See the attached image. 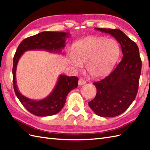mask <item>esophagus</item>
Here are the masks:
<instances>
[{"label":"esophagus","mask_w":150,"mask_h":150,"mask_svg":"<svg viewBox=\"0 0 150 150\" xmlns=\"http://www.w3.org/2000/svg\"><path fill=\"white\" fill-rule=\"evenodd\" d=\"M78 84H79V85H83V84H86V81H85L84 80H83V79H79V80Z\"/></svg>","instance_id":"34e87169"}]
</instances>
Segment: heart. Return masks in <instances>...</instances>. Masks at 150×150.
<instances>
[{
  "mask_svg": "<svg viewBox=\"0 0 150 150\" xmlns=\"http://www.w3.org/2000/svg\"><path fill=\"white\" fill-rule=\"evenodd\" d=\"M120 55V47L111 39L89 37L75 44L67 62L75 70H80L86 64L88 73L93 77H100L110 72Z\"/></svg>",
  "mask_w": 150,
  "mask_h": 150,
  "instance_id": "heart-1",
  "label": "heart"
}]
</instances>
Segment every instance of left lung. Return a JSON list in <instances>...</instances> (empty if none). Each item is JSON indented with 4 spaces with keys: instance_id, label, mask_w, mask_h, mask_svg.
Returning a JSON list of instances; mask_svg holds the SVG:
<instances>
[{
    "instance_id": "obj_1",
    "label": "left lung",
    "mask_w": 150,
    "mask_h": 150,
    "mask_svg": "<svg viewBox=\"0 0 150 150\" xmlns=\"http://www.w3.org/2000/svg\"><path fill=\"white\" fill-rule=\"evenodd\" d=\"M95 30L115 38L120 44L123 57L113 71L93 82L96 96L88 105L98 116L116 117L128 109L137 93L142 67L139 50L136 43L119 29Z\"/></svg>"
}]
</instances>
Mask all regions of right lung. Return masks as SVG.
I'll use <instances>...</instances> for the list:
<instances>
[{"label":"right lung","instance_id":"1","mask_svg":"<svg viewBox=\"0 0 150 150\" xmlns=\"http://www.w3.org/2000/svg\"><path fill=\"white\" fill-rule=\"evenodd\" d=\"M69 37V33L43 31L22 40L16 51L12 71L15 93L24 107L35 115L46 117L58 113L64 106L69 92L77 87L79 79L75 76L60 75L48 96L41 100L30 99L20 93L17 85L16 70L18 60L26 51L44 50L50 53H61L62 49L66 46V39Z\"/></svg>","mask_w":150,"mask_h":150}]
</instances>
